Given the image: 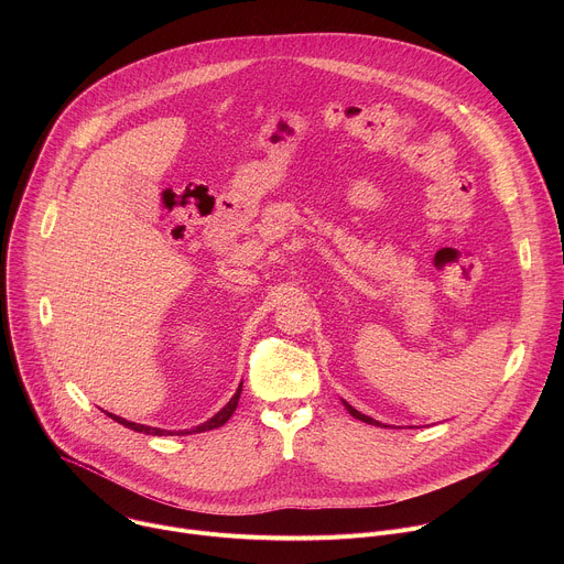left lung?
<instances>
[{
  "label": "left lung",
  "instance_id": "left-lung-1",
  "mask_svg": "<svg viewBox=\"0 0 564 564\" xmlns=\"http://www.w3.org/2000/svg\"><path fill=\"white\" fill-rule=\"evenodd\" d=\"M341 404L346 406V411L355 417V420H361V422H366V424H372V426H381V422H377V420H372V417H368V415H364V413H359L357 409H352L346 399H341ZM386 429V426H383ZM413 429V426H411Z\"/></svg>",
  "mask_w": 564,
  "mask_h": 564
}]
</instances>
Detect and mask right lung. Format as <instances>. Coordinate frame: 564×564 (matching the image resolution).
I'll return each instance as SVG.
<instances>
[{
    "instance_id": "right-lung-1",
    "label": "right lung",
    "mask_w": 564,
    "mask_h": 564,
    "mask_svg": "<svg viewBox=\"0 0 564 564\" xmlns=\"http://www.w3.org/2000/svg\"><path fill=\"white\" fill-rule=\"evenodd\" d=\"M240 390H243V381H240V386H238V390L234 392V397L227 401V404H225V406H223L214 417H209L207 422H203V424H198V426H194V429H189V431H165V429H153V426H144V424L129 422V420L118 417V415H111V413H107V415H109L111 420H116L118 424H122V426H127V429H131V431H135V433H144V435H176V433H185V435H189V433H205V431H212V429L223 426V424L231 417V413H234V411H236V406H238Z\"/></svg>"
}]
</instances>
